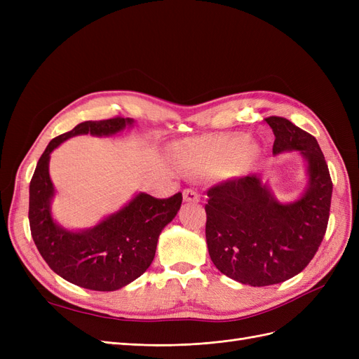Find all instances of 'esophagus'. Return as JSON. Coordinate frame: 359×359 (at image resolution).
Listing matches in <instances>:
<instances>
[{"mask_svg":"<svg viewBox=\"0 0 359 359\" xmlns=\"http://www.w3.org/2000/svg\"><path fill=\"white\" fill-rule=\"evenodd\" d=\"M182 198H184V201H186V202H199L201 201V194L194 189H184Z\"/></svg>","mask_w":359,"mask_h":359,"instance_id":"esophagus-1","label":"esophagus"}]
</instances>
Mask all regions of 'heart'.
I'll list each match as a JSON object with an SVG mask.
<instances>
[{
	"instance_id": "1",
	"label": "heart",
	"mask_w": 359,
	"mask_h": 359,
	"mask_svg": "<svg viewBox=\"0 0 359 359\" xmlns=\"http://www.w3.org/2000/svg\"><path fill=\"white\" fill-rule=\"evenodd\" d=\"M244 144L243 136H215L186 140L173 148L177 160L193 175H205L233 160L236 168H243L255 157L253 147Z\"/></svg>"
}]
</instances>
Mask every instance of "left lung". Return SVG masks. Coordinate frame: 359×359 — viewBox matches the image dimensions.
Returning a JSON list of instances; mask_svg holds the SVG:
<instances>
[{"instance_id": "left-lung-1", "label": "left lung", "mask_w": 359, "mask_h": 359, "mask_svg": "<svg viewBox=\"0 0 359 359\" xmlns=\"http://www.w3.org/2000/svg\"><path fill=\"white\" fill-rule=\"evenodd\" d=\"M273 154L298 151L309 161V189L278 203L256 175L232 177L208 189L205 235L215 268L243 285L269 286L299 274L327 232L332 181L322 149L289 119L268 116Z\"/></svg>"}]
</instances>
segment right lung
Wrapping results in <instances>:
<instances>
[{"instance_id": "right-lung-1", "label": "right lung", "mask_w": 359, "mask_h": 359, "mask_svg": "<svg viewBox=\"0 0 359 359\" xmlns=\"http://www.w3.org/2000/svg\"><path fill=\"white\" fill-rule=\"evenodd\" d=\"M132 123V118L123 116L85 121L53 137L31 178L28 219L32 240L53 273L76 286L109 292L142 276L153 262L160 232L181 206V193L168 199L140 193L121 211L90 231L70 232L53 223L49 210L53 196L49 154L72 136L115 135Z\"/></svg>"}]
</instances>
